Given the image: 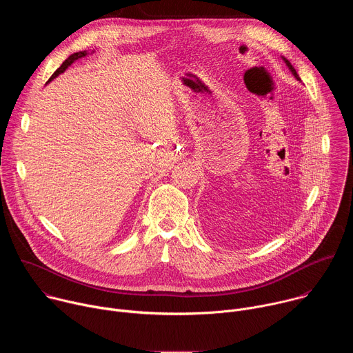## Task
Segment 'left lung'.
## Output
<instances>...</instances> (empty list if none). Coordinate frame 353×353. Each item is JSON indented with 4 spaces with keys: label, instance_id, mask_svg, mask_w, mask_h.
Wrapping results in <instances>:
<instances>
[{
    "label": "left lung",
    "instance_id": "1",
    "mask_svg": "<svg viewBox=\"0 0 353 353\" xmlns=\"http://www.w3.org/2000/svg\"><path fill=\"white\" fill-rule=\"evenodd\" d=\"M283 60H285V63H286V65H288V67H289V70H290V71H292V74H293V75H294V77H296V79H300V78H299V75H297V72H296V70H294V68H293V65H292V64H290V63H289V61H288V60H286V59H283Z\"/></svg>",
    "mask_w": 353,
    "mask_h": 353
}]
</instances>
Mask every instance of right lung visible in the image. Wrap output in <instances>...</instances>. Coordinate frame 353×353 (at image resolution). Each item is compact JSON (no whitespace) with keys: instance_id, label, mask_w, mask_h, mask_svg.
<instances>
[{"instance_id":"right-lung-1","label":"right lung","mask_w":353,"mask_h":353,"mask_svg":"<svg viewBox=\"0 0 353 353\" xmlns=\"http://www.w3.org/2000/svg\"><path fill=\"white\" fill-rule=\"evenodd\" d=\"M83 56H86V52H78V53H74V54H71L63 64H61V67L60 68H57L56 70V72L52 75V77H50V79L47 81V82H50V81H52L53 78H56L59 74H61V72H64L75 60H78V59H81V57H83Z\"/></svg>"}]
</instances>
